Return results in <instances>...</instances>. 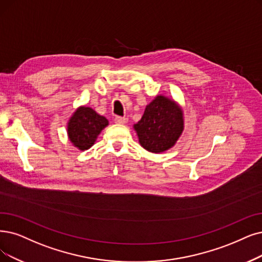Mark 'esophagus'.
Returning <instances> with one entry per match:
<instances>
[{"label":"esophagus","mask_w":262,"mask_h":262,"mask_svg":"<svg viewBox=\"0 0 262 262\" xmlns=\"http://www.w3.org/2000/svg\"><path fill=\"white\" fill-rule=\"evenodd\" d=\"M114 121L116 123H120V124H124L128 122V118L127 117H120V116H116L114 119Z\"/></svg>","instance_id":"34e87169"}]
</instances>
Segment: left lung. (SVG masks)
<instances>
[{
	"mask_svg": "<svg viewBox=\"0 0 262 262\" xmlns=\"http://www.w3.org/2000/svg\"><path fill=\"white\" fill-rule=\"evenodd\" d=\"M139 142L150 152H163L173 147L184 130L183 111L171 99L156 97L134 124Z\"/></svg>",
	"mask_w": 262,
	"mask_h": 262,
	"instance_id": "8db88e82",
	"label": "left lung"
}]
</instances>
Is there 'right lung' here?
<instances>
[{
    "instance_id": "1",
    "label": "right lung",
    "mask_w": 262,
    "mask_h": 262,
    "mask_svg": "<svg viewBox=\"0 0 262 262\" xmlns=\"http://www.w3.org/2000/svg\"><path fill=\"white\" fill-rule=\"evenodd\" d=\"M107 124L108 120L96 111L80 106L73 114L68 123L69 139L78 149H89Z\"/></svg>"
}]
</instances>
